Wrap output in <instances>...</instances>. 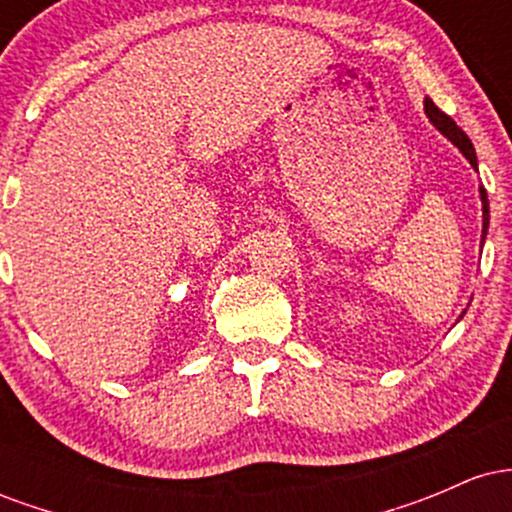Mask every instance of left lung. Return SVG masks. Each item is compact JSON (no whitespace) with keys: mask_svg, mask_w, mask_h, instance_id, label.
I'll return each instance as SVG.
<instances>
[{"mask_svg":"<svg viewBox=\"0 0 512 512\" xmlns=\"http://www.w3.org/2000/svg\"><path fill=\"white\" fill-rule=\"evenodd\" d=\"M426 115L431 117L433 125H436V127L440 129V132H443L445 137H448L450 142L455 144L457 149L462 151L464 158H467V161L472 163L474 168H477V154H474V146H472V142H469V137H467V134L462 132L460 127L455 125V120H452L450 115H445L443 110H440L438 105L431 101V98H426ZM479 192H481V204H484V231H481V233H484V236H481V243H484V238H486V228H489V197H486V190H484V187H481Z\"/></svg>","mask_w":512,"mask_h":512,"instance_id":"obj_1","label":"left lung"}]
</instances>
